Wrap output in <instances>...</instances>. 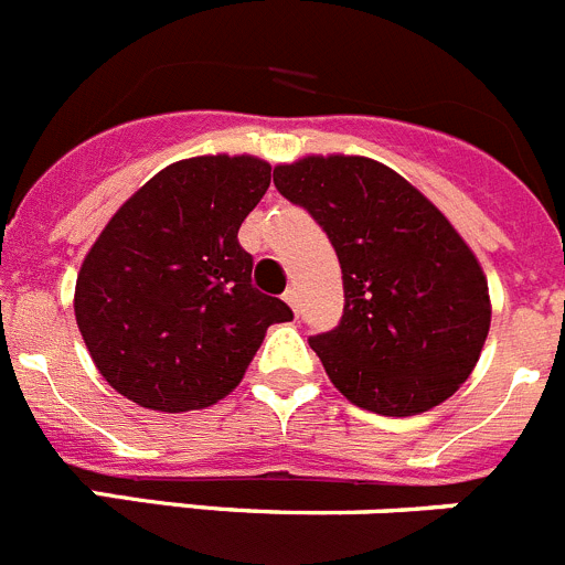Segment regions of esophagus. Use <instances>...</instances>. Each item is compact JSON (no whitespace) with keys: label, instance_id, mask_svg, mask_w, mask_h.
<instances>
[{"label":"esophagus","instance_id":"esophagus-1","mask_svg":"<svg viewBox=\"0 0 565 565\" xmlns=\"http://www.w3.org/2000/svg\"><path fill=\"white\" fill-rule=\"evenodd\" d=\"M284 301L289 303V309H292V312H298V301H301V295H298V289H287V292H284Z\"/></svg>","mask_w":565,"mask_h":565}]
</instances>
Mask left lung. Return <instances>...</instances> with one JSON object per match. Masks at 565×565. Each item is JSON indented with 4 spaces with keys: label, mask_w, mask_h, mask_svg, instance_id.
I'll return each mask as SVG.
<instances>
[{
    "label": "left lung",
    "mask_w": 565,
    "mask_h": 565,
    "mask_svg": "<svg viewBox=\"0 0 565 565\" xmlns=\"http://www.w3.org/2000/svg\"><path fill=\"white\" fill-rule=\"evenodd\" d=\"M273 182L327 231L343 273V318L309 345L334 388L380 416L454 396L490 332L476 253L405 177L371 157L309 154Z\"/></svg>",
    "instance_id": "8db88e82"
}]
</instances>
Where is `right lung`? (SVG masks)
<instances>
[{"mask_svg": "<svg viewBox=\"0 0 565 565\" xmlns=\"http://www.w3.org/2000/svg\"><path fill=\"white\" fill-rule=\"evenodd\" d=\"M270 188V162L202 154L157 171L118 207L75 281V320L100 377L166 414L220 403L267 327L292 320L250 284L238 227Z\"/></svg>", "mask_w": 565, "mask_h": 565, "instance_id": "add662e5", "label": "right lung"}]
</instances>
